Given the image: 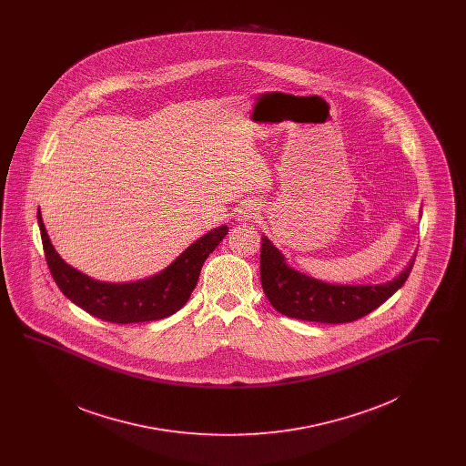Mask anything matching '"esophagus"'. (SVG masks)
I'll use <instances>...</instances> for the list:
<instances>
[{
  "label": "esophagus",
  "instance_id": "34e87169",
  "mask_svg": "<svg viewBox=\"0 0 466 466\" xmlns=\"http://www.w3.org/2000/svg\"><path fill=\"white\" fill-rule=\"evenodd\" d=\"M258 215V206L255 202H246L239 209H238V215H236V220L238 222L246 223L249 222L251 218H255Z\"/></svg>",
  "mask_w": 466,
  "mask_h": 466
}]
</instances>
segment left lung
Wrapping results in <instances>:
<instances>
[{"instance_id":"8db88e82","label":"left lung","mask_w":466,"mask_h":466,"mask_svg":"<svg viewBox=\"0 0 466 466\" xmlns=\"http://www.w3.org/2000/svg\"><path fill=\"white\" fill-rule=\"evenodd\" d=\"M414 260L416 253L399 276L380 285H333L289 267L285 255L262 236L260 279L272 308L289 318L316 323H350L377 309L401 289Z\"/></svg>"}]
</instances>
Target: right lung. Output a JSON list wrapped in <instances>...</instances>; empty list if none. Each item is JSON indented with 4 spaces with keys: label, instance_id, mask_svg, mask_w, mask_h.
<instances>
[{
    "label": "right lung",
    "instance_id": "right-lung-1",
    "mask_svg": "<svg viewBox=\"0 0 466 466\" xmlns=\"http://www.w3.org/2000/svg\"><path fill=\"white\" fill-rule=\"evenodd\" d=\"M38 225L45 258L57 287L78 308L118 325L156 321L181 309L198 285L200 267L228 232L227 225L209 230L152 278L131 283H106L90 278L63 260L50 243L40 209Z\"/></svg>",
    "mask_w": 466,
    "mask_h": 466
}]
</instances>
